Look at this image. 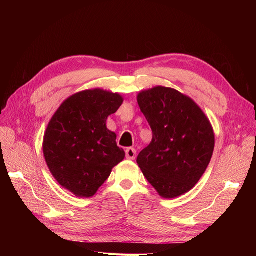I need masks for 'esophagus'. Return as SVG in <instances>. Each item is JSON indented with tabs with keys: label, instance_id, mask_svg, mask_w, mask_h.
Masks as SVG:
<instances>
[{
	"label": "esophagus",
	"instance_id": "esophagus-1",
	"mask_svg": "<svg viewBox=\"0 0 256 256\" xmlns=\"http://www.w3.org/2000/svg\"><path fill=\"white\" fill-rule=\"evenodd\" d=\"M136 157V150L132 147H128L126 150V158L129 160H134Z\"/></svg>",
	"mask_w": 256,
	"mask_h": 256
}]
</instances>
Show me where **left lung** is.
<instances>
[{"instance_id":"left-lung-1","label":"left lung","mask_w":256,"mask_h":256,"mask_svg":"<svg viewBox=\"0 0 256 256\" xmlns=\"http://www.w3.org/2000/svg\"><path fill=\"white\" fill-rule=\"evenodd\" d=\"M138 104L152 131L150 144L136 162L159 196L174 198L203 176L214 148V134L200 108L174 88L141 92Z\"/></svg>"}]
</instances>
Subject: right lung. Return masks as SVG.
Wrapping results in <instances>:
<instances>
[{
    "label": "right lung",
    "instance_id": "add662e5",
    "mask_svg": "<svg viewBox=\"0 0 256 256\" xmlns=\"http://www.w3.org/2000/svg\"><path fill=\"white\" fill-rule=\"evenodd\" d=\"M118 94L100 88L67 98L52 116L44 136V154L58 182L78 198H90L125 158L108 116L122 104Z\"/></svg>",
    "mask_w": 256,
    "mask_h": 256
}]
</instances>
